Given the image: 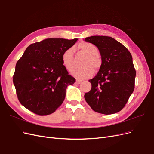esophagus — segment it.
<instances>
[{
	"label": "esophagus",
	"mask_w": 154,
	"mask_h": 154,
	"mask_svg": "<svg viewBox=\"0 0 154 154\" xmlns=\"http://www.w3.org/2000/svg\"><path fill=\"white\" fill-rule=\"evenodd\" d=\"M77 84H81V83H82V81H80V80H77L76 81V82H75Z\"/></svg>",
	"instance_id": "esophagus-1"
}]
</instances>
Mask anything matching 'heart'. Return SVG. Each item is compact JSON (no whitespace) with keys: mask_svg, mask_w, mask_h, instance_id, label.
Segmentation results:
<instances>
[{"mask_svg":"<svg viewBox=\"0 0 154 154\" xmlns=\"http://www.w3.org/2000/svg\"><path fill=\"white\" fill-rule=\"evenodd\" d=\"M78 48L86 54L82 61L84 66L76 67L72 70V75L78 79H86L91 77L94 69L98 70L101 66V61L98 56L97 47L92 43L81 42L78 45ZM63 65L68 71L71 70L74 66V56L72 48L66 49L61 56Z\"/></svg>","mask_w":154,"mask_h":154,"instance_id":"obj_1","label":"heart"}]
</instances>
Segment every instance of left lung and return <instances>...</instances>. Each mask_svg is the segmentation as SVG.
Here are the masks:
<instances>
[{
  "label": "left lung",
  "mask_w": 154,
  "mask_h": 154,
  "mask_svg": "<svg viewBox=\"0 0 154 154\" xmlns=\"http://www.w3.org/2000/svg\"><path fill=\"white\" fill-rule=\"evenodd\" d=\"M85 41L97 47L101 65L96 75L89 81L91 89L84 98L98 113L110 115L121 111L134 89L136 70L128 49L108 36H91Z\"/></svg>",
  "instance_id": "8db88e82"
}]
</instances>
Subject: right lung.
<instances>
[{"instance_id": "right-lung-1", "label": "right lung", "mask_w": 154, "mask_h": 154, "mask_svg": "<svg viewBox=\"0 0 154 154\" xmlns=\"http://www.w3.org/2000/svg\"><path fill=\"white\" fill-rule=\"evenodd\" d=\"M77 38H47L30 44L17 61L13 83L20 103L39 116L53 113L63 103L75 79L63 65L64 51Z\"/></svg>"}]
</instances>
